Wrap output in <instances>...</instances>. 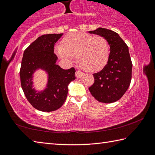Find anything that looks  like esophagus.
Returning a JSON list of instances; mask_svg holds the SVG:
<instances>
[{
	"label": "esophagus",
	"mask_w": 155,
	"mask_h": 155,
	"mask_svg": "<svg viewBox=\"0 0 155 155\" xmlns=\"http://www.w3.org/2000/svg\"><path fill=\"white\" fill-rule=\"evenodd\" d=\"M75 75H76V77L78 78H81V77H82V76L83 75V73L80 72V71H77V72H76Z\"/></svg>",
	"instance_id": "esophagus-1"
}]
</instances>
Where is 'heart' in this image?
Segmentation results:
<instances>
[{
  "mask_svg": "<svg viewBox=\"0 0 155 155\" xmlns=\"http://www.w3.org/2000/svg\"><path fill=\"white\" fill-rule=\"evenodd\" d=\"M62 59L70 60L77 56V61L85 71L101 70L109 57V44L103 36H94L82 33H70L62 39L61 46L57 48Z\"/></svg>",
  "mask_w": 155,
  "mask_h": 155,
  "instance_id": "obj_1",
  "label": "heart"
}]
</instances>
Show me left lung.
<instances>
[{
  "mask_svg": "<svg viewBox=\"0 0 155 155\" xmlns=\"http://www.w3.org/2000/svg\"><path fill=\"white\" fill-rule=\"evenodd\" d=\"M90 33L107 39L110 53L103 69L93 74L94 82L89 90L101 103H114L122 98L130 84L133 64L128 46L118 34L111 30L98 28Z\"/></svg>",
  "mask_w": 155,
  "mask_h": 155,
  "instance_id": "1",
  "label": "left lung"
}]
</instances>
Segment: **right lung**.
<instances>
[{
  "label": "right lung",
  "mask_w": 155,
  "mask_h": 155,
  "mask_svg": "<svg viewBox=\"0 0 155 155\" xmlns=\"http://www.w3.org/2000/svg\"><path fill=\"white\" fill-rule=\"evenodd\" d=\"M63 34H47L37 39L25 49L20 70V83L27 101L34 108L44 112L59 109L67 98L68 85L74 81V68L64 70L55 63L54 44ZM46 70L49 74L46 90L37 93L32 88V74L38 68Z\"/></svg>",
  "instance_id": "1"
}]
</instances>
